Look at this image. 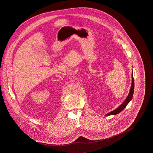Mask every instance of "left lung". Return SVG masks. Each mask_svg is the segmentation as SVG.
<instances>
[{
	"label": "left lung",
	"instance_id": "1",
	"mask_svg": "<svg viewBox=\"0 0 153 153\" xmlns=\"http://www.w3.org/2000/svg\"><path fill=\"white\" fill-rule=\"evenodd\" d=\"M134 81L133 75H132V84H131V89H130V92H129V94L128 95V96L127 97V98L126 99L124 102L118 108H117V109H115L114 111H111L108 114H107L106 115V116H109V115H116V114L120 113L122 111H123L124 108L127 106L128 103L131 101L132 96H133V94H134Z\"/></svg>",
	"mask_w": 153,
	"mask_h": 153
}]
</instances>
